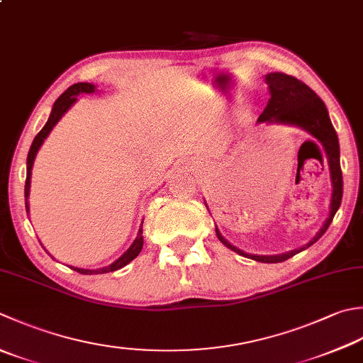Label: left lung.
Wrapping results in <instances>:
<instances>
[{
	"instance_id": "1",
	"label": "left lung",
	"mask_w": 363,
	"mask_h": 363,
	"mask_svg": "<svg viewBox=\"0 0 363 363\" xmlns=\"http://www.w3.org/2000/svg\"><path fill=\"white\" fill-rule=\"evenodd\" d=\"M266 83L271 92V99L266 105L264 111L261 113L258 118V123H269V124H286V125H296L301 127L305 132H308L319 145L323 146L325 155H328V163L330 169V179H332V200H330V211L329 217L325 218L323 228L316 233V236L305 244L301 248L291 250L288 253L281 255H250L240 250V248L230 244L216 226V233L220 242L226 245L230 250L242 255L245 258H252L259 262H281L288 258L294 257L299 252L313 245L316 240L328 231L329 225L332 223L333 217H335L337 211L342 204L343 196V174L342 167H340V145L337 132L333 129L330 123L328 108H325L324 102L316 96V92L307 84L297 80L296 77H291L281 72H271L266 75Z\"/></svg>"
}]
</instances>
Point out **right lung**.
<instances>
[{
  "mask_svg": "<svg viewBox=\"0 0 363 363\" xmlns=\"http://www.w3.org/2000/svg\"><path fill=\"white\" fill-rule=\"evenodd\" d=\"M96 92V86L92 83H75L72 86L67 88L62 94L56 99V102L53 104L52 113H50L48 121L45 125L42 127V130L35 135V138L33 140V145L30 147V152H28V159H26V182H25V206H26V212H30V204H28V196H30V187H31V169H33V163L35 159V154H38L39 147L44 143V140L48 137V133L52 132L53 127L58 124V121L62 118L64 113H66L70 106H72L77 102V96L78 94H92ZM143 248V222H141V226L138 230L137 238L132 242V245L127 248V250L121 255V257L111 262L110 266H105L101 269H82V267H74L70 266V269L74 271L84 274V275H92V274H106V272H113L118 271V269L124 267L129 264L132 259L138 257V253Z\"/></svg>",
  "mask_w": 363,
  "mask_h": 363,
  "instance_id": "add662e5",
  "label": "right lung"
}]
</instances>
